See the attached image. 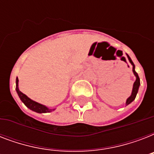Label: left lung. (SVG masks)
Listing matches in <instances>:
<instances>
[{"mask_svg":"<svg viewBox=\"0 0 154 154\" xmlns=\"http://www.w3.org/2000/svg\"><path fill=\"white\" fill-rule=\"evenodd\" d=\"M127 57H128V59H129V62L131 63V65H133V72H134V74L135 75V77H136V81L134 83V86H133V90H132V94L130 95L129 98L126 100V103H125V105H128L129 104L132 102V101H134V99L136 98L137 94V92H138V89L139 86H140V78L138 77V74L137 73V72L135 71V65H134V62L132 61L131 58L129 57V56L128 54H126Z\"/></svg>","mask_w":154,"mask_h":154,"instance_id":"obj_1","label":"left lung"}]
</instances>
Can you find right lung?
Listing matches in <instances>:
<instances>
[{
    "label": "right lung",
    "mask_w": 154,
    "mask_h": 154,
    "mask_svg": "<svg viewBox=\"0 0 154 154\" xmlns=\"http://www.w3.org/2000/svg\"><path fill=\"white\" fill-rule=\"evenodd\" d=\"M18 78L17 77L16 79V90H17V93L18 96L20 97V99L21 100L24 104H25L26 106H27L29 109L32 110L36 112H39V113H43V112H50L53 110H55V109H49L48 107H46L45 105H42L38 102H36V101H32L29 97H28L25 94H24L23 93L19 90V88H18Z\"/></svg>",
    "instance_id": "right-lung-1"
}]
</instances>
